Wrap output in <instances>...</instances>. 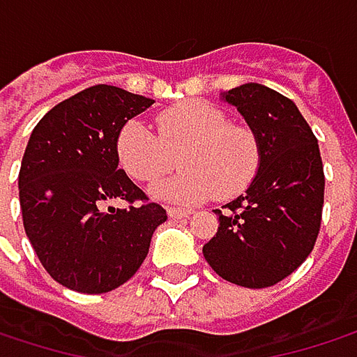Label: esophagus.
I'll return each mask as SVG.
<instances>
[{
    "mask_svg": "<svg viewBox=\"0 0 357 357\" xmlns=\"http://www.w3.org/2000/svg\"><path fill=\"white\" fill-rule=\"evenodd\" d=\"M167 215L172 219H185V217L192 215V211L190 208H176V206H172V208H167Z\"/></svg>",
    "mask_w": 357,
    "mask_h": 357,
    "instance_id": "34e87169",
    "label": "esophagus"
}]
</instances>
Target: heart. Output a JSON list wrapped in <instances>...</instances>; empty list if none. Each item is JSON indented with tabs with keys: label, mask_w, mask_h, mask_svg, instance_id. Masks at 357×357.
I'll return each mask as SVG.
<instances>
[{
	"label": "heart",
	"mask_w": 357,
	"mask_h": 357,
	"mask_svg": "<svg viewBox=\"0 0 357 357\" xmlns=\"http://www.w3.org/2000/svg\"><path fill=\"white\" fill-rule=\"evenodd\" d=\"M159 138L140 121H126L115 138L121 169L136 181H153L174 167L179 153L181 172L155 183L153 196L176 202H202L219 194L234 198L244 192L260 165L256 134L229 123L223 109L192 101L157 115Z\"/></svg>",
	"instance_id": "obj_1"
}]
</instances>
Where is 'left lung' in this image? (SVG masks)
<instances>
[{"label":"left lung","mask_w":357,"mask_h":357,"mask_svg":"<svg viewBox=\"0 0 357 357\" xmlns=\"http://www.w3.org/2000/svg\"><path fill=\"white\" fill-rule=\"evenodd\" d=\"M258 138L260 165L246 194L227 202L202 254L213 271L242 287H271L314 248L324 202L319 140L296 103L248 82L221 93Z\"/></svg>","instance_id":"8db88e82"}]
</instances>
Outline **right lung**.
I'll list each match as a JSON object with an SVG mask.
<instances>
[{
  "label": "right lung",
  "mask_w": 357,
  "mask_h": 357,
  "mask_svg": "<svg viewBox=\"0 0 357 357\" xmlns=\"http://www.w3.org/2000/svg\"><path fill=\"white\" fill-rule=\"evenodd\" d=\"M155 101L95 84L47 111L29 138L18 188L24 231L45 271L63 287L105 294L144 262L163 206L119 169V128ZM126 209H103L109 199Z\"/></svg>",
  "instance_id": "obj_1"
}]
</instances>
